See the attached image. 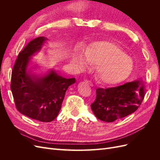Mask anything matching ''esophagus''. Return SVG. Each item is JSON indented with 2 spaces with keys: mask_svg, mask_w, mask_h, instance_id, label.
<instances>
[{
  "mask_svg": "<svg viewBox=\"0 0 160 160\" xmlns=\"http://www.w3.org/2000/svg\"><path fill=\"white\" fill-rule=\"evenodd\" d=\"M85 83H88V84H89V85L90 86H91V87H93V84L90 81H85Z\"/></svg>",
  "mask_w": 160,
  "mask_h": 160,
  "instance_id": "obj_1",
  "label": "esophagus"
}]
</instances>
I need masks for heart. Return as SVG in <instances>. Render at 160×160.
I'll list each match as a JSON object with an SVG mask.
<instances>
[{
  "label": "heart",
  "instance_id": "obj_1",
  "mask_svg": "<svg viewBox=\"0 0 160 160\" xmlns=\"http://www.w3.org/2000/svg\"><path fill=\"white\" fill-rule=\"evenodd\" d=\"M77 70L83 71L95 65L97 74L105 85L121 83L131 75L134 62L122 48L108 41H98L85 47V51L77 50L72 57Z\"/></svg>",
  "mask_w": 160,
  "mask_h": 160
}]
</instances>
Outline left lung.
Instances as JSON below:
<instances>
[{"mask_svg": "<svg viewBox=\"0 0 160 160\" xmlns=\"http://www.w3.org/2000/svg\"><path fill=\"white\" fill-rule=\"evenodd\" d=\"M96 99L91 108L97 118L105 122H113L126 117L136 111L146 93L142 79L115 88H98Z\"/></svg>", "mask_w": 160, "mask_h": 160, "instance_id": "1", "label": "left lung"}]
</instances>
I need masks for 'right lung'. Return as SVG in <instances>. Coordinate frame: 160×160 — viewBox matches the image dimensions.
I'll use <instances>...</instances> for the list:
<instances>
[{"label": "right lung", "instance_id": "obj_1", "mask_svg": "<svg viewBox=\"0 0 160 160\" xmlns=\"http://www.w3.org/2000/svg\"><path fill=\"white\" fill-rule=\"evenodd\" d=\"M48 38L33 39L19 53L11 75V89L18 111L31 119L50 122L59 114L69 87L75 78L67 79L54 69L44 74L34 72L38 65H32V57L39 52Z\"/></svg>", "mask_w": 160, "mask_h": 160}]
</instances>
